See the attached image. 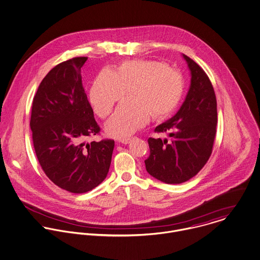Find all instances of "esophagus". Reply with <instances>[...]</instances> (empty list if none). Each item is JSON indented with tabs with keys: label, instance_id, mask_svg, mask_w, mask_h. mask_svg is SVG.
<instances>
[{
	"label": "esophagus",
	"instance_id": "34e87169",
	"mask_svg": "<svg viewBox=\"0 0 260 260\" xmlns=\"http://www.w3.org/2000/svg\"><path fill=\"white\" fill-rule=\"evenodd\" d=\"M131 140H132V138H125V139H120L119 142L122 144H129Z\"/></svg>",
	"mask_w": 260,
	"mask_h": 260
}]
</instances>
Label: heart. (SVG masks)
Here are the masks:
<instances>
[{"label": "heart", "mask_w": 260, "mask_h": 260, "mask_svg": "<svg viewBox=\"0 0 260 260\" xmlns=\"http://www.w3.org/2000/svg\"><path fill=\"white\" fill-rule=\"evenodd\" d=\"M129 87L132 99L123 101L106 124L105 131L116 138L132 135L150 116L159 120L172 114L184 94V78L179 71L157 60L123 61L117 71L105 69L95 78L89 100L95 113L105 118Z\"/></svg>", "instance_id": "heart-1"}]
</instances>
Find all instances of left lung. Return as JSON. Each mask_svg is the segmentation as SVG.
<instances>
[{"instance_id":"1","label":"left lung","mask_w":260,"mask_h":260,"mask_svg":"<svg viewBox=\"0 0 260 260\" xmlns=\"http://www.w3.org/2000/svg\"><path fill=\"white\" fill-rule=\"evenodd\" d=\"M190 73L188 94L179 111L155 128L169 139L149 138L147 172L166 184H181L196 176L211 157L216 132V98L204 70L183 54Z\"/></svg>"}]
</instances>
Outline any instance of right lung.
Masks as SVG:
<instances>
[{
	"mask_svg": "<svg viewBox=\"0 0 260 260\" xmlns=\"http://www.w3.org/2000/svg\"><path fill=\"white\" fill-rule=\"evenodd\" d=\"M86 60L74 57L47 73L34 97L29 122L42 169L53 184L74 193L105 180L114 149V140L84 141L100 131L82 86Z\"/></svg>",
	"mask_w": 260,
	"mask_h": 260,
	"instance_id": "obj_1",
	"label": "right lung"
}]
</instances>
